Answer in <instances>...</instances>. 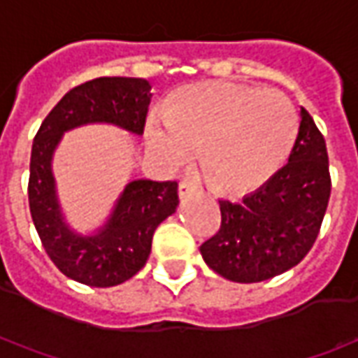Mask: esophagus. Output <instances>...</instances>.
<instances>
[{
    "label": "esophagus",
    "mask_w": 358,
    "mask_h": 358,
    "mask_svg": "<svg viewBox=\"0 0 358 358\" xmlns=\"http://www.w3.org/2000/svg\"><path fill=\"white\" fill-rule=\"evenodd\" d=\"M199 192V186L192 182V180H182L178 184V194L180 197H186V195H192V194H197Z\"/></svg>",
    "instance_id": "obj_1"
}]
</instances>
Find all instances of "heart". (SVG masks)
Masks as SVG:
<instances>
[{"instance_id": "heart-1", "label": "heart", "mask_w": 358, "mask_h": 358, "mask_svg": "<svg viewBox=\"0 0 358 358\" xmlns=\"http://www.w3.org/2000/svg\"><path fill=\"white\" fill-rule=\"evenodd\" d=\"M299 134L293 101L276 90L207 82L182 90L148 120L149 151L178 166L199 148L205 178L218 194L253 192L276 174Z\"/></svg>"}]
</instances>
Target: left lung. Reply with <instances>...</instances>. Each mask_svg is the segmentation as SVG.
<instances>
[{
  "instance_id": "left-lung-1",
  "label": "left lung",
  "mask_w": 358,
  "mask_h": 358,
  "mask_svg": "<svg viewBox=\"0 0 358 358\" xmlns=\"http://www.w3.org/2000/svg\"><path fill=\"white\" fill-rule=\"evenodd\" d=\"M331 192L326 141L301 109L285 166L241 201L220 199V228L203 243L205 263L226 280L253 284L299 264L315 245Z\"/></svg>"
}]
</instances>
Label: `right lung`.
Returning a JSON list of instances; mask_svg holds the SVG:
<instances>
[{
    "mask_svg": "<svg viewBox=\"0 0 358 358\" xmlns=\"http://www.w3.org/2000/svg\"><path fill=\"white\" fill-rule=\"evenodd\" d=\"M151 84L143 78L103 76L63 95L43 118L30 155L28 203L45 253L65 276L92 287H110L138 274L151 253L157 226L178 207L176 182L134 180L124 187L107 224L80 236L65 224L55 195L51 157L66 130L109 122L143 134Z\"/></svg>",
    "mask_w": 358,
    "mask_h": 358,
    "instance_id": "right-lung-1",
    "label": "right lung"
}]
</instances>
